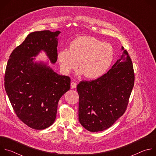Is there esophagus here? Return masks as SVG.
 <instances>
[{
  "mask_svg": "<svg viewBox=\"0 0 156 156\" xmlns=\"http://www.w3.org/2000/svg\"><path fill=\"white\" fill-rule=\"evenodd\" d=\"M76 86H77V84H76L75 82L72 81V82L71 83V87H72V88H73V89L76 88Z\"/></svg>",
  "mask_w": 156,
  "mask_h": 156,
  "instance_id": "34e87169",
  "label": "esophagus"
}]
</instances>
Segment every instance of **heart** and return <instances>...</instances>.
Segmentation results:
<instances>
[{"mask_svg": "<svg viewBox=\"0 0 156 156\" xmlns=\"http://www.w3.org/2000/svg\"><path fill=\"white\" fill-rule=\"evenodd\" d=\"M114 58L113 47L90 36L73 40L69 49L60 51L57 60L62 71L69 74L78 66L79 74L89 80L99 78L107 73Z\"/></svg>", "mask_w": 156, "mask_h": 156, "instance_id": "heart-1", "label": "heart"}]
</instances>
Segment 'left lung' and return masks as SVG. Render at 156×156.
Wrapping results in <instances>:
<instances>
[{
	"label": "left lung",
	"instance_id": "obj_1",
	"mask_svg": "<svg viewBox=\"0 0 156 156\" xmlns=\"http://www.w3.org/2000/svg\"><path fill=\"white\" fill-rule=\"evenodd\" d=\"M121 51L120 58L107 73L91 81H82L77 85L78 120L90 131L108 128L126 110L135 74L128 53L123 46Z\"/></svg>",
	"mask_w": 156,
	"mask_h": 156
}]
</instances>
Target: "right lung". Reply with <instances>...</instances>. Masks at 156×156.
Masks as SVG:
<instances>
[{"label":"right lung","instance_id":"obj_1","mask_svg":"<svg viewBox=\"0 0 156 156\" xmlns=\"http://www.w3.org/2000/svg\"><path fill=\"white\" fill-rule=\"evenodd\" d=\"M59 31H35L16 48L8 60L5 89L17 117L35 129L52 125L60 98L70 88V78L60 75L49 60H36L44 52L51 63L57 60Z\"/></svg>","mask_w":156,"mask_h":156}]
</instances>
